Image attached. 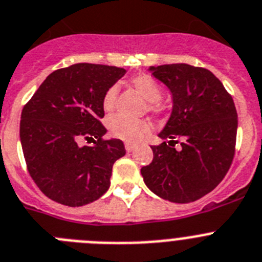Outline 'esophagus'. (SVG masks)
<instances>
[{
	"label": "esophagus",
	"mask_w": 262,
	"mask_h": 262,
	"mask_svg": "<svg viewBox=\"0 0 262 262\" xmlns=\"http://www.w3.org/2000/svg\"><path fill=\"white\" fill-rule=\"evenodd\" d=\"M134 149H135V146H134V144H129V143H127V144H126L127 152H131V151H134Z\"/></svg>",
	"instance_id": "34e87169"
}]
</instances>
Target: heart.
<instances>
[{
  "label": "heart",
  "mask_w": 262,
  "mask_h": 262,
  "mask_svg": "<svg viewBox=\"0 0 262 262\" xmlns=\"http://www.w3.org/2000/svg\"><path fill=\"white\" fill-rule=\"evenodd\" d=\"M134 89L148 102L147 110L154 114H162L165 110V104L163 103L162 98V86L158 80L148 74H139L131 80ZM116 95H118V87L110 86L106 90L102 99V106L106 113L113 111L115 107ZM151 124L147 120H131L123 118L120 115H115L108 119V131L110 134L127 143H138L149 133Z\"/></svg>",
  "instance_id": "obj_1"
}]
</instances>
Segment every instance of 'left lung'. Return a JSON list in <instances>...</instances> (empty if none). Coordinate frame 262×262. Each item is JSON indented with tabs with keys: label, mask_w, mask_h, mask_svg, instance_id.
I'll list each match as a JSON object with an SVG mask.
<instances>
[{
	"label": "left lung",
	"mask_w": 262,
	"mask_h": 262,
	"mask_svg": "<svg viewBox=\"0 0 262 262\" xmlns=\"http://www.w3.org/2000/svg\"><path fill=\"white\" fill-rule=\"evenodd\" d=\"M172 94V113L152 146V163L140 169L151 191L172 203H191L213 191L234 156L237 111L213 74L187 63L149 67ZM177 140L175 141L174 139ZM182 148L176 150L177 139Z\"/></svg>",
	"instance_id": "left-lung-1"
}]
</instances>
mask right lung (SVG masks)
<instances>
[{
	"label": "right lung",
	"mask_w": 262,
	"mask_h": 262,
	"mask_svg": "<svg viewBox=\"0 0 262 262\" xmlns=\"http://www.w3.org/2000/svg\"><path fill=\"white\" fill-rule=\"evenodd\" d=\"M126 74L106 64L75 63L55 70L25 104L19 138L28 171L51 200L90 204L106 193L114 163L126 155L122 140H104L102 99ZM82 139L91 146H79Z\"/></svg>",
	"instance_id": "1"
}]
</instances>
